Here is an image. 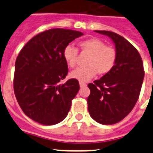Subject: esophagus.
I'll return each mask as SVG.
<instances>
[{
    "label": "esophagus",
    "mask_w": 153,
    "mask_h": 153,
    "mask_svg": "<svg viewBox=\"0 0 153 153\" xmlns=\"http://www.w3.org/2000/svg\"><path fill=\"white\" fill-rule=\"evenodd\" d=\"M86 84L85 83H83V82H79V86L80 87H84V86H86Z\"/></svg>",
    "instance_id": "1"
}]
</instances>
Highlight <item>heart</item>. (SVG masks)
Wrapping results in <instances>:
<instances>
[{
	"instance_id": "obj_1",
	"label": "heart",
	"mask_w": 153,
	"mask_h": 153,
	"mask_svg": "<svg viewBox=\"0 0 153 153\" xmlns=\"http://www.w3.org/2000/svg\"><path fill=\"white\" fill-rule=\"evenodd\" d=\"M81 50L90 53L86 62V67H79L70 73L71 78L81 82H86L98 73L103 75L109 73L114 67L117 60V52L113 47L106 46L98 38H90L79 42ZM63 58L69 67L73 68L76 64L78 50L71 45H67L63 50Z\"/></svg>"
}]
</instances>
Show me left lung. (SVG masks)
<instances>
[{"label":"left lung","mask_w":153,"mask_h":153,"mask_svg":"<svg viewBox=\"0 0 153 153\" xmlns=\"http://www.w3.org/2000/svg\"><path fill=\"white\" fill-rule=\"evenodd\" d=\"M95 32L113 40L117 60L109 73L88 84V110L96 122L112 125L123 120L137 102L144 79L143 60L137 50L122 36L107 30Z\"/></svg>","instance_id":"left-lung-1"}]
</instances>
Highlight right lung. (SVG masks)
<instances>
[{
	"instance_id": "right-lung-1",
	"label": "right lung",
	"mask_w": 153,
	"mask_h": 153,
	"mask_svg": "<svg viewBox=\"0 0 153 153\" xmlns=\"http://www.w3.org/2000/svg\"><path fill=\"white\" fill-rule=\"evenodd\" d=\"M82 35L71 30H48L30 39L19 53L13 90L23 112L35 122L55 125L68 114L79 85L76 79L60 83L68 73L63 53L70 42Z\"/></svg>"
}]
</instances>
